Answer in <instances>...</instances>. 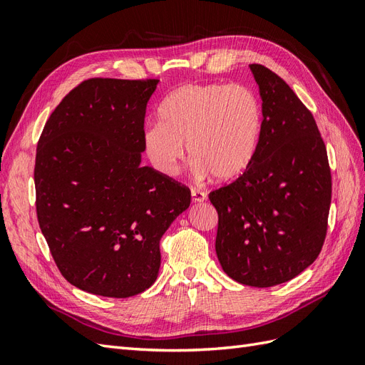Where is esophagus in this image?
<instances>
[{"label":"esophagus","instance_id":"1","mask_svg":"<svg viewBox=\"0 0 365 365\" xmlns=\"http://www.w3.org/2000/svg\"><path fill=\"white\" fill-rule=\"evenodd\" d=\"M205 200H207L205 192H202L200 189H193V187H192V201L193 202H202Z\"/></svg>","mask_w":365,"mask_h":365}]
</instances>
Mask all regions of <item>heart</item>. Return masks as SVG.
I'll return each instance as SVG.
<instances>
[{
    "instance_id": "1",
    "label": "heart",
    "mask_w": 365,
    "mask_h": 365,
    "mask_svg": "<svg viewBox=\"0 0 365 365\" xmlns=\"http://www.w3.org/2000/svg\"><path fill=\"white\" fill-rule=\"evenodd\" d=\"M160 123L143 130V149L165 176L180 172L187 145L200 175L231 181L244 173L256 155L262 108L242 85H193L176 88L158 108Z\"/></svg>"
}]
</instances>
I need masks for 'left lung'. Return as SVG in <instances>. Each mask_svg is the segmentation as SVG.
I'll list each match as a JSON object with an SVG mask.
<instances>
[{"instance_id": "left-lung-1", "label": "left lung", "mask_w": 365, "mask_h": 365, "mask_svg": "<svg viewBox=\"0 0 365 365\" xmlns=\"http://www.w3.org/2000/svg\"><path fill=\"white\" fill-rule=\"evenodd\" d=\"M250 68L263 114L256 155L208 200L219 216L220 267L242 284L269 288L297 277L322 251L332 175L312 113L280 76L260 63Z\"/></svg>"}]
</instances>
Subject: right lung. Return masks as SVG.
I'll list each match as a JSON object with an SVG mask.
<instances>
[{"instance_id":"add662e5","label":"right lung","mask_w":365,"mask_h":365,"mask_svg":"<svg viewBox=\"0 0 365 365\" xmlns=\"http://www.w3.org/2000/svg\"><path fill=\"white\" fill-rule=\"evenodd\" d=\"M158 79L83 81L62 98L36 148V215L76 288L126 298L157 280L165 230L190 189L141 168L146 106Z\"/></svg>"}]
</instances>
